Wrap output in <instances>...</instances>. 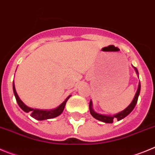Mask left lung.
<instances>
[{
	"mask_svg": "<svg viewBox=\"0 0 155 155\" xmlns=\"http://www.w3.org/2000/svg\"><path fill=\"white\" fill-rule=\"evenodd\" d=\"M134 69H135V71H136L137 73L138 74V71H137V68L134 67ZM140 83H139L138 88H137V93H136V94H135V97H134V98L133 101L131 102V104H130V105L128 106V107H127L125 110H124L123 111L120 112L119 114H117L116 115H114V116L102 115V114H97V113L94 112L93 110V108H92V101L90 100V114H91V115L93 116L94 118H96V119L98 120H100V121H102V122H104V123H110H110H113L114 122V118H117V120H120L124 119L125 117H127V116L128 114H129L131 112V111L134 110V108L135 106H136L137 100H138V97H139V94H140Z\"/></svg>",
	"mask_w": 155,
	"mask_h": 155,
	"instance_id": "obj_1",
	"label": "left lung"
}]
</instances>
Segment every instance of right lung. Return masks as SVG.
Instances as JSON below:
<instances>
[{"instance_id":"add662e5","label":"right lung","mask_w":155,"mask_h":155,"mask_svg":"<svg viewBox=\"0 0 155 155\" xmlns=\"http://www.w3.org/2000/svg\"><path fill=\"white\" fill-rule=\"evenodd\" d=\"M13 91H14V94L15 96V98H16L17 103L18 104L19 107L23 110L26 113H30L31 116L33 118L36 120H47V119H51V118H54L58 117V115H60L61 114L63 111L64 108H65V104H66V102L67 100H69V97L71 96H69L67 98L65 99V101L61 104L60 106H58L57 108L54 109V110H37V109H32L30 108V107H27L25 104H24L23 102L20 100L19 97L17 94V92L15 90V83L13 82Z\"/></svg>"}]
</instances>
